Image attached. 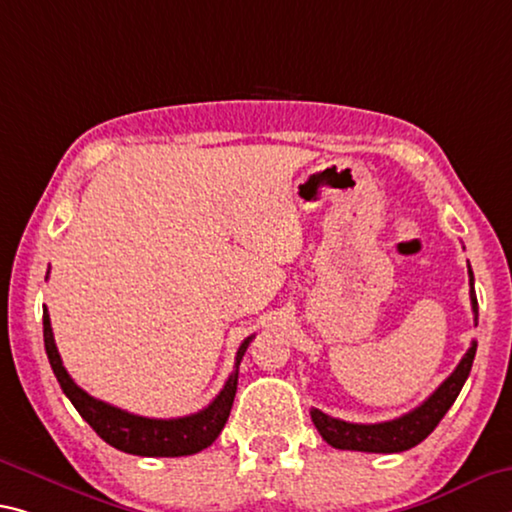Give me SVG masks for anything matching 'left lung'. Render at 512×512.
<instances>
[{
  "instance_id": "obj_1",
  "label": "left lung",
  "mask_w": 512,
  "mask_h": 512,
  "mask_svg": "<svg viewBox=\"0 0 512 512\" xmlns=\"http://www.w3.org/2000/svg\"><path fill=\"white\" fill-rule=\"evenodd\" d=\"M469 273V298H472V312L474 321L478 323V303L474 294V273L472 266L467 264ZM476 355V342H472L469 351L462 355V360L449 378L428 396V399L419 405V408L410 410L408 415L399 419L383 421V424H351V421L335 419L326 415V412L312 408L310 415L316 426V431L321 433L323 440L335 449L344 451H364V453H401L408 451L419 442H424L428 435L435 431V426L440 424L442 417L449 412L453 401L458 399L462 385L472 371Z\"/></svg>"
}]
</instances>
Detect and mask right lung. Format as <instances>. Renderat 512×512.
Here are the masks:
<instances>
[{
  "label": "right lung",
  "instance_id": "obj_1",
  "mask_svg": "<svg viewBox=\"0 0 512 512\" xmlns=\"http://www.w3.org/2000/svg\"><path fill=\"white\" fill-rule=\"evenodd\" d=\"M47 275H50V271H47ZM43 337L47 360L52 364V371L56 380H59L63 394L72 401L79 415L88 421V426H91L104 442L111 444L113 449L148 458L191 456V453L207 449V446L221 435L225 421L230 417L234 394H237L239 362L243 358V353H246L250 339H253V335L243 339V344L237 351V362H234V373L225 380L223 389L216 394V399L209 403L207 408H202L196 415H186L177 419H150L132 415V412L120 410L116 405L93 399L91 394H86L84 389L70 378V373L63 367L59 351H56L47 307L43 310Z\"/></svg>",
  "mask_w": 512,
  "mask_h": 512
}]
</instances>
